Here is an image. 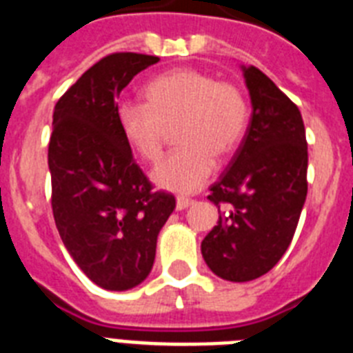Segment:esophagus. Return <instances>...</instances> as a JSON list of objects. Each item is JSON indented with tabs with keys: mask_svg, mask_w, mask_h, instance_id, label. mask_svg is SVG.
I'll use <instances>...</instances> for the list:
<instances>
[{
	"mask_svg": "<svg viewBox=\"0 0 353 353\" xmlns=\"http://www.w3.org/2000/svg\"><path fill=\"white\" fill-rule=\"evenodd\" d=\"M194 199H190V197H186V196H179L177 197V201H176V208L177 210H185V208H188L190 205H194Z\"/></svg>",
	"mask_w": 353,
	"mask_h": 353,
	"instance_id": "obj_1",
	"label": "esophagus"
}]
</instances>
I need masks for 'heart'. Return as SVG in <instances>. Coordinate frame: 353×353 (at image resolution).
<instances>
[{
  "instance_id": "obj_1",
  "label": "heart",
  "mask_w": 353,
  "mask_h": 353,
  "mask_svg": "<svg viewBox=\"0 0 353 353\" xmlns=\"http://www.w3.org/2000/svg\"><path fill=\"white\" fill-rule=\"evenodd\" d=\"M145 99L119 105V130L132 150L156 163L168 128L177 125V141L183 145L154 170V181L174 192H194L205 185L216 170V156L236 152L250 119L241 88L199 68L179 67L159 74L147 83Z\"/></svg>"
}]
</instances>
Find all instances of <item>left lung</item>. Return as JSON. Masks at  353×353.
<instances>
[{
  "instance_id": "obj_1",
  "label": "left lung",
  "mask_w": 353,
  "mask_h": 353,
  "mask_svg": "<svg viewBox=\"0 0 353 353\" xmlns=\"http://www.w3.org/2000/svg\"><path fill=\"white\" fill-rule=\"evenodd\" d=\"M252 99L241 147L208 199L226 206L203 239L206 265L221 279L252 281L277 265L296 234L308 181V145L297 105L259 68H243Z\"/></svg>"
}]
</instances>
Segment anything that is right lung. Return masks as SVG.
I'll return each mask as SVG.
<instances>
[{
  "instance_id": "add662e5",
  "label": "right lung",
  "mask_w": 353,
  "mask_h": 353,
  "mask_svg": "<svg viewBox=\"0 0 353 353\" xmlns=\"http://www.w3.org/2000/svg\"><path fill=\"white\" fill-rule=\"evenodd\" d=\"M157 56L114 52L92 65L54 108L48 143L52 214L68 254L107 290L150 274L157 234L176 197L154 190L117 123V96Z\"/></svg>"
}]
</instances>
